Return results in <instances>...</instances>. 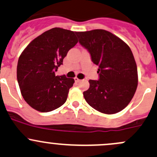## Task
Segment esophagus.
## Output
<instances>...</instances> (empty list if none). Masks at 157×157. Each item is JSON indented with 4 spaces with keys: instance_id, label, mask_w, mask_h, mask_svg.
<instances>
[{
    "instance_id": "obj_1",
    "label": "esophagus",
    "mask_w": 157,
    "mask_h": 157,
    "mask_svg": "<svg viewBox=\"0 0 157 157\" xmlns=\"http://www.w3.org/2000/svg\"><path fill=\"white\" fill-rule=\"evenodd\" d=\"M74 80H75V82L76 83H79V82L80 81V80L79 78H77V77H75V78H74Z\"/></svg>"
}]
</instances>
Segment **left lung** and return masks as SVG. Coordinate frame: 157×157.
Returning <instances> with one entry per match:
<instances>
[{"mask_svg":"<svg viewBox=\"0 0 157 157\" xmlns=\"http://www.w3.org/2000/svg\"><path fill=\"white\" fill-rule=\"evenodd\" d=\"M79 43L88 51L99 67V80H90L83 92L86 102L96 110L115 114L132 99L137 86V68L129 46L104 29L76 32Z\"/></svg>","mask_w":157,"mask_h":157,"instance_id":"left-lung-1","label":"left lung"}]
</instances>
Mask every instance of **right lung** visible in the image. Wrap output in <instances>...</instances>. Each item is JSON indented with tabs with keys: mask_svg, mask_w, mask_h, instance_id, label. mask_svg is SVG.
<instances>
[{
	"mask_svg": "<svg viewBox=\"0 0 157 157\" xmlns=\"http://www.w3.org/2000/svg\"><path fill=\"white\" fill-rule=\"evenodd\" d=\"M77 42L76 32L53 28L33 39L22 52L17 63V81L23 99L32 108L48 112L66 102L74 80L55 76V72Z\"/></svg>",
	"mask_w": 157,
	"mask_h": 157,
	"instance_id": "right-lung-1",
	"label": "right lung"
}]
</instances>
